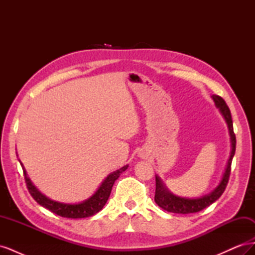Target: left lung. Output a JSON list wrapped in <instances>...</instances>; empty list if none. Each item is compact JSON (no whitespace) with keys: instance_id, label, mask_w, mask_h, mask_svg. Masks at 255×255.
I'll use <instances>...</instances> for the list:
<instances>
[{"instance_id":"8db88e82","label":"left lung","mask_w":255,"mask_h":255,"mask_svg":"<svg viewBox=\"0 0 255 255\" xmlns=\"http://www.w3.org/2000/svg\"><path fill=\"white\" fill-rule=\"evenodd\" d=\"M212 98L214 100L216 106L218 107L220 113L222 114L223 118H225L227 121L230 136H231V142H232V151H231V155L229 157L225 173H223V176L218 186L216 187L211 194L203 196L201 198H197V199L182 198L171 194V192L165 187V185L160 181L159 177L156 175L155 176L156 189H155V197H154V200H155L156 204L159 207H161L163 210L167 212L175 213V214H190V213H197V212L202 211L205 207L210 206L212 203L216 201V200H218L221 197V195L223 194V191H225L228 185L230 173H231V165H232V159L236 149V137L233 130L232 116H231L230 109L227 105L226 101L219 96H213Z\"/></svg>"}]
</instances>
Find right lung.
<instances>
[{
	"instance_id": "add662e5",
	"label": "right lung",
	"mask_w": 255,
	"mask_h": 255,
	"mask_svg": "<svg viewBox=\"0 0 255 255\" xmlns=\"http://www.w3.org/2000/svg\"><path fill=\"white\" fill-rule=\"evenodd\" d=\"M21 166L23 169V173H24L26 187L29 191L30 196L34 198L35 201L38 204H40L41 206L47 208V210L51 211L52 213L56 214L58 216H61V217L74 218V219L90 217V216H94L95 214L101 211L103 206L105 205V203L107 202V200H109V198H110L115 181L117 180L120 176V174L123 171H126L128 167L127 165L125 167L120 168L119 170L111 173L102 182L101 186H100L99 189L95 192V195H92L88 200H86V201H84L79 204H67V203H60L57 201H53V200L42 195L41 192L34 186L33 183L30 182V180L27 177L25 169H24V167H23L22 164H21Z\"/></svg>"
}]
</instances>
